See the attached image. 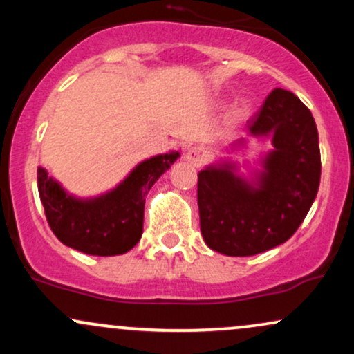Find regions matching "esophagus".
I'll list each match as a JSON object with an SVG mask.
<instances>
[{
    "mask_svg": "<svg viewBox=\"0 0 354 354\" xmlns=\"http://www.w3.org/2000/svg\"><path fill=\"white\" fill-rule=\"evenodd\" d=\"M209 153L208 149L203 148V146H194V148L188 149V153H186V160L189 161L191 165L196 166V168H200L206 163V160H208Z\"/></svg>",
    "mask_w": 354,
    "mask_h": 354,
    "instance_id": "obj_1",
    "label": "esophagus"
}]
</instances>
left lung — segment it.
<instances>
[{"instance_id": "left-lung-1", "label": "left lung", "mask_w": 354, "mask_h": 354, "mask_svg": "<svg viewBox=\"0 0 354 354\" xmlns=\"http://www.w3.org/2000/svg\"><path fill=\"white\" fill-rule=\"evenodd\" d=\"M253 136H273L259 188L209 166L198 173V208L205 243L226 256H253L288 241L306 218L321 178L318 129L298 96L276 88L248 121ZM245 143L238 140L233 146Z\"/></svg>"}]
</instances>
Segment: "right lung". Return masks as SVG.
<instances>
[{
    "instance_id": "add662e5",
    "label": "right lung",
    "mask_w": 354,
    "mask_h": 354,
    "mask_svg": "<svg viewBox=\"0 0 354 354\" xmlns=\"http://www.w3.org/2000/svg\"><path fill=\"white\" fill-rule=\"evenodd\" d=\"M178 156L169 153L149 158L116 189L86 201L68 196L46 169L38 168L39 198L51 231L63 245L86 254L126 253L143 234L146 194Z\"/></svg>"
}]
</instances>
